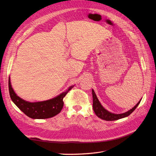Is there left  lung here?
<instances>
[{
  "mask_svg": "<svg viewBox=\"0 0 156 156\" xmlns=\"http://www.w3.org/2000/svg\"><path fill=\"white\" fill-rule=\"evenodd\" d=\"M92 96H93V109L94 112L96 113L97 116H98L100 119L107 120V121H113V120H117L120 119H123V118L128 116L130 115L132 112H133L135 108H136L140 103V101H139L137 104H136L133 108H132L129 111H127L126 112L122 113V114H114V113H111L107 111L105 108H103V107L101 105L100 102L99 101L96 95L95 92L92 90Z\"/></svg>",
  "mask_w": 156,
  "mask_h": 156,
  "instance_id": "8db88e82",
  "label": "left lung"
}]
</instances>
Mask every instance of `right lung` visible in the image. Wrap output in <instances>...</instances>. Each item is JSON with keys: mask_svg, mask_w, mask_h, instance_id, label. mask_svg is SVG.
Here are the masks:
<instances>
[{"mask_svg": "<svg viewBox=\"0 0 156 156\" xmlns=\"http://www.w3.org/2000/svg\"><path fill=\"white\" fill-rule=\"evenodd\" d=\"M9 92L12 101L20 109L29 117L33 119H45L58 115L64 106L63 98L73 87L71 86L68 90L55 98L39 102H29L22 100L17 96L12 87L10 79L8 80Z\"/></svg>", "mask_w": 156, "mask_h": 156, "instance_id": "add662e5", "label": "right lung"}]
</instances>
